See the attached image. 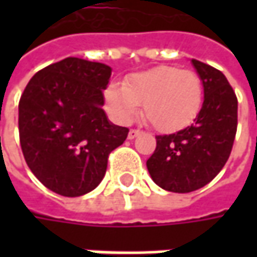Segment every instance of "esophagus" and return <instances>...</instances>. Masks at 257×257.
Masks as SVG:
<instances>
[{"mask_svg": "<svg viewBox=\"0 0 257 257\" xmlns=\"http://www.w3.org/2000/svg\"><path fill=\"white\" fill-rule=\"evenodd\" d=\"M140 133H142L140 130H134V128H132V130L128 132V136H127V137H128L130 140H133V139H136V137H137Z\"/></svg>", "mask_w": 257, "mask_h": 257, "instance_id": "1", "label": "esophagus"}]
</instances>
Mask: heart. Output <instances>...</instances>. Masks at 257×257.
I'll return each mask as SVG.
<instances>
[{"label":"heart","instance_id":"b5f03b06","mask_svg":"<svg viewBox=\"0 0 257 257\" xmlns=\"http://www.w3.org/2000/svg\"><path fill=\"white\" fill-rule=\"evenodd\" d=\"M115 121L130 123L143 104L144 115L163 133L182 130L202 108L203 83L190 70L160 65L128 75L125 84L113 81L104 91Z\"/></svg>","mask_w":257,"mask_h":257}]
</instances>
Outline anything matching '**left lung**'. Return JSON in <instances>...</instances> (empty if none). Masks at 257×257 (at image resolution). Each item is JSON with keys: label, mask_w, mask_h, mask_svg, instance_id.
Segmentation results:
<instances>
[{"label": "left lung", "mask_w": 257, "mask_h": 257, "mask_svg": "<svg viewBox=\"0 0 257 257\" xmlns=\"http://www.w3.org/2000/svg\"><path fill=\"white\" fill-rule=\"evenodd\" d=\"M203 83L204 100L194 123L169 136H157L147 160L153 182L173 193L197 190L219 174L232 152L237 128V98L222 71L192 60Z\"/></svg>", "instance_id": "8db88e82"}]
</instances>
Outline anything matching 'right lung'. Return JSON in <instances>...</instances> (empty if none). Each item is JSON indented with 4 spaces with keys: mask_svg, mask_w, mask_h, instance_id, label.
<instances>
[{
    "mask_svg": "<svg viewBox=\"0 0 257 257\" xmlns=\"http://www.w3.org/2000/svg\"><path fill=\"white\" fill-rule=\"evenodd\" d=\"M111 68L68 57L38 71L18 105L23 154L30 170L51 192L78 197L103 180L108 154L128 128L103 110Z\"/></svg>",
    "mask_w": 257,
    "mask_h": 257,
    "instance_id": "obj_1",
    "label": "right lung"
}]
</instances>
